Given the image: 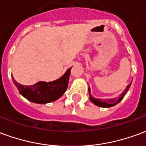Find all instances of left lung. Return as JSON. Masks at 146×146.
<instances>
[{
    "label": "left lung",
    "mask_w": 146,
    "mask_h": 146,
    "mask_svg": "<svg viewBox=\"0 0 146 146\" xmlns=\"http://www.w3.org/2000/svg\"><path fill=\"white\" fill-rule=\"evenodd\" d=\"M131 85V83H130L127 86V88L124 90V92H123L122 94L120 95L118 98H113V99H107V100H103V99H96L92 95H91V90H90V88H88V92H89V98L90 100L94 103L96 106H100V107H104V108H109V107H112L113 106L115 105L118 104L119 102L122 100L123 97L125 96V95L127 94V92H128L129 88L130 87Z\"/></svg>",
    "instance_id": "left-lung-1"
}]
</instances>
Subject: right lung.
Returning <instances> with one entry per match:
<instances>
[{"instance_id":"right-lung-1","label":"right lung","mask_w":146,"mask_h":146,"mask_svg":"<svg viewBox=\"0 0 146 146\" xmlns=\"http://www.w3.org/2000/svg\"><path fill=\"white\" fill-rule=\"evenodd\" d=\"M71 68L67 70L63 76L52 82L40 81L33 85L26 86L20 84L14 78L12 80L19 93L24 98L32 102L46 104L58 99L66 91Z\"/></svg>"}]
</instances>
